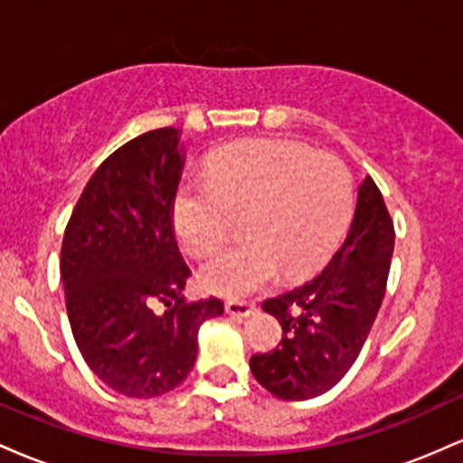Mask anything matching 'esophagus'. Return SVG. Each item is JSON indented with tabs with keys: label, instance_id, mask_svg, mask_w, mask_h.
I'll list each match as a JSON object with an SVG mask.
<instances>
[{
	"label": "esophagus",
	"instance_id": "34e87169",
	"mask_svg": "<svg viewBox=\"0 0 463 463\" xmlns=\"http://www.w3.org/2000/svg\"><path fill=\"white\" fill-rule=\"evenodd\" d=\"M254 311H257V305H252V302H239V300L226 302V313H231V316L248 317V316H252Z\"/></svg>",
	"mask_w": 463,
	"mask_h": 463
}]
</instances>
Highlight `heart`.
I'll use <instances>...</instances> for the list:
<instances>
[{"instance_id": "b5f03b06", "label": "heart", "mask_w": 463, "mask_h": 463, "mask_svg": "<svg viewBox=\"0 0 463 463\" xmlns=\"http://www.w3.org/2000/svg\"><path fill=\"white\" fill-rule=\"evenodd\" d=\"M353 178L331 154L302 143L257 139L215 152L206 183H187L174 200V231L194 257H211L246 215L248 241L202 268L209 291L239 298L283 272L298 280L328 261L353 217Z\"/></svg>"}]
</instances>
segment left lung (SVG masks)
I'll use <instances>...</instances> for the list:
<instances>
[{
    "label": "left lung",
    "instance_id": "1",
    "mask_svg": "<svg viewBox=\"0 0 463 463\" xmlns=\"http://www.w3.org/2000/svg\"><path fill=\"white\" fill-rule=\"evenodd\" d=\"M394 222L374 180L359 184L346 241L309 283L263 302L283 326L272 353L252 354L250 370L269 394L307 401L344 379L364 348L385 296Z\"/></svg>",
    "mask_w": 463,
    "mask_h": 463
}]
</instances>
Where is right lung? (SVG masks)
Instances as JSON below:
<instances>
[{"instance_id":"1","label":"right lung","mask_w":463,"mask_h":463,"mask_svg":"<svg viewBox=\"0 0 463 463\" xmlns=\"http://www.w3.org/2000/svg\"><path fill=\"white\" fill-rule=\"evenodd\" d=\"M180 130L137 137L95 169L61 248L73 339L93 374L130 398H154L187 379L202 322L217 298L187 302L191 269L174 235L183 174Z\"/></svg>"}]
</instances>
